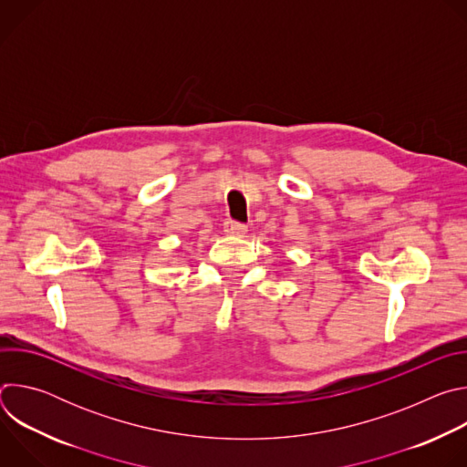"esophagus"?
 <instances>
[{"label": "esophagus", "mask_w": 467, "mask_h": 467, "mask_svg": "<svg viewBox=\"0 0 467 467\" xmlns=\"http://www.w3.org/2000/svg\"><path fill=\"white\" fill-rule=\"evenodd\" d=\"M223 231L229 236H244L247 227H245V223H240V222H234V220H227L223 223Z\"/></svg>", "instance_id": "1"}]
</instances>
